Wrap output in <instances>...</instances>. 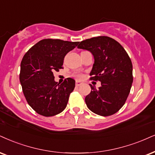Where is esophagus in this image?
<instances>
[{
    "label": "esophagus",
    "mask_w": 155,
    "mask_h": 155,
    "mask_svg": "<svg viewBox=\"0 0 155 155\" xmlns=\"http://www.w3.org/2000/svg\"><path fill=\"white\" fill-rule=\"evenodd\" d=\"M83 85V83H82V82H81V81H76V83H75V85L77 87H79V86H81V85Z\"/></svg>",
    "instance_id": "34e87169"
}]
</instances>
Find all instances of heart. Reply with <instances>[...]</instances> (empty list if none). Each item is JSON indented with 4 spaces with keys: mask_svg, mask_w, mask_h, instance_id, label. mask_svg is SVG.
<instances>
[{
    "mask_svg": "<svg viewBox=\"0 0 155 155\" xmlns=\"http://www.w3.org/2000/svg\"><path fill=\"white\" fill-rule=\"evenodd\" d=\"M75 76L78 78H79V79H81V78H82V77H83V75H82V74H77Z\"/></svg>",
    "mask_w": 155,
    "mask_h": 155,
    "instance_id": "1",
    "label": "heart"
}]
</instances>
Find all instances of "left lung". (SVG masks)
Listing matches in <instances>:
<instances>
[{
	"mask_svg": "<svg viewBox=\"0 0 155 155\" xmlns=\"http://www.w3.org/2000/svg\"><path fill=\"white\" fill-rule=\"evenodd\" d=\"M78 48L93 54L91 80L101 83L98 89L90 85L92 91L85 98L87 108L98 115H113L125 104L133 83L129 55L118 41L105 36L82 41Z\"/></svg>",
	"mask_w": 155,
	"mask_h": 155,
	"instance_id": "left-lung-1",
	"label": "left lung"
}]
</instances>
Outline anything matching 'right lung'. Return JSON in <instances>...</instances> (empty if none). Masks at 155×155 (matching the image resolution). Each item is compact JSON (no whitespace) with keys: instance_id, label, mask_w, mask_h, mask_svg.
<instances>
[{"instance_id":"right-lung-1","label":"right lung","mask_w":155,"mask_h":155,"mask_svg":"<svg viewBox=\"0 0 155 155\" xmlns=\"http://www.w3.org/2000/svg\"><path fill=\"white\" fill-rule=\"evenodd\" d=\"M78 45V41L42 39L23 57L20 83L28 105L37 114L53 116L66 108L75 81L68 78L60 85L54 81L53 72L62 68L65 55Z\"/></svg>"}]
</instances>
